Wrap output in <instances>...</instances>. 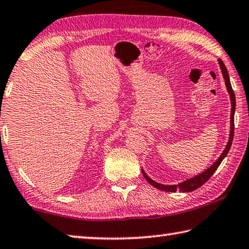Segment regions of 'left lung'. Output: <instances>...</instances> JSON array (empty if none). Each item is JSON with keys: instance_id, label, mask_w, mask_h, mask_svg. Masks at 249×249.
Returning a JSON list of instances; mask_svg holds the SVG:
<instances>
[{"instance_id": "8db88e82", "label": "left lung", "mask_w": 249, "mask_h": 249, "mask_svg": "<svg viewBox=\"0 0 249 249\" xmlns=\"http://www.w3.org/2000/svg\"><path fill=\"white\" fill-rule=\"evenodd\" d=\"M218 64H219V66H221V69H222V74H223V77H224V80H225V85H226L227 91H228V93H230L231 104L230 140H228V142H227V144L225 146V150H224L223 153L221 154V156H219V158L217 159V160L215 161L213 164L210 166L209 169L205 170L204 172H202L201 174H198V175H196V177H194L192 178H189V180H186L184 182L178 183V185L160 184V183H158L156 181H153L152 178H150L148 175L145 174L144 171L142 170V174H143V177L145 178V180L148 181L152 186L157 187V189H159V190L165 191V192H177V190L181 191V192H192V191L198 189V187H201L203 184H204V183H206L207 181H209V178L212 177V175L214 174L215 171L217 170L219 164H221L222 161L224 160V158L227 156L228 151H230L231 142H233V138H234V115H235V108H236V100H235V93H234L233 88H231L230 76H228V72H227V69L225 67V65H224V63L222 62V59H218Z\"/></svg>"}]
</instances>
